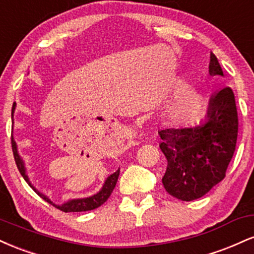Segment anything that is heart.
Here are the masks:
<instances>
[{
    "label": "heart",
    "instance_id": "b5f03b06",
    "mask_svg": "<svg viewBox=\"0 0 254 254\" xmlns=\"http://www.w3.org/2000/svg\"><path fill=\"white\" fill-rule=\"evenodd\" d=\"M178 94L165 112L166 121L172 127H189L202 118L206 110L208 98L202 89L188 86L184 80L177 82Z\"/></svg>",
    "mask_w": 254,
    "mask_h": 254
}]
</instances>
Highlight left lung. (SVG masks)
Here are the masks:
<instances>
[{"label":"left lung","mask_w":254,"mask_h":254,"mask_svg":"<svg viewBox=\"0 0 254 254\" xmlns=\"http://www.w3.org/2000/svg\"><path fill=\"white\" fill-rule=\"evenodd\" d=\"M209 74L223 76L216 56L210 54ZM238 112L229 87L210 99L206 119L193 127L159 131L160 149L167 159L162 184L171 196L190 202L222 182L235 151Z\"/></svg>","instance_id":"8db88e82"}]
</instances>
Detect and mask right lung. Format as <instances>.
<instances>
[{"label": "right lung", "mask_w": 254, "mask_h": 254, "mask_svg": "<svg viewBox=\"0 0 254 254\" xmlns=\"http://www.w3.org/2000/svg\"><path fill=\"white\" fill-rule=\"evenodd\" d=\"M16 109V104H13V107H11V123H13V127H11V148H13V154H14V159H15V164L17 166V170H19L21 176L24 177V179L26 180V183L33 189L34 192H37V194H39L40 197L43 198L44 200H46L48 203L52 204L54 206H56L57 209L62 210L64 212H78V211H88V210H93V209H97L100 205L106 202L109 199V197L112 193L113 189L116 188V184H117L118 177H119V168L115 173H112L111 176H109L105 180L103 188L100 189V191L97 192L95 194L89 197H84V198H74V199H69L66 202H64L61 205L58 204H55L52 200L49 198L46 194H44L43 192L38 191L32 183L30 182V178H28L27 173H26V167H25V162L22 160V157L20 156L19 151H17V145L16 142L14 141L13 137V127H14V112H15Z\"/></svg>", "instance_id": "right-lung-1"}]
</instances>
